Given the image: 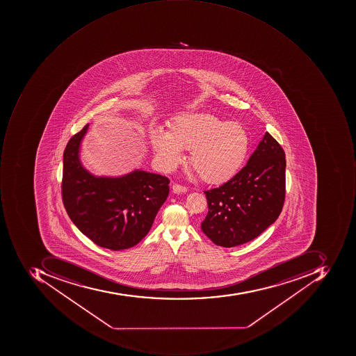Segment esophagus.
I'll return each instance as SVG.
<instances>
[{
    "mask_svg": "<svg viewBox=\"0 0 356 356\" xmlns=\"http://www.w3.org/2000/svg\"><path fill=\"white\" fill-rule=\"evenodd\" d=\"M172 189L175 193H186L187 191V187L183 186L181 184H173Z\"/></svg>",
    "mask_w": 356,
    "mask_h": 356,
    "instance_id": "esophagus-1",
    "label": "esophagus"
}]
</instances>
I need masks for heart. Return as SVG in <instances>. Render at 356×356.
<instances>
[{
    "label": "heart",
    "instance_id": "1",
    "mask_svg": "<svg viewBox=\"0 0 356 356\" xmlns=\"http://www.w3.org/2000/svg\"><path fill=\"white\" fill-rule=\"evenodd\" d=\"M151 143L168 169L183 161L181 149L191 151L189 165L201 181L211 185L230 181L240 172L248 156L250 139L237 122H223L209 113L175 116L168 133L155 129Z\"/></svg>",
    "mask_w": 356,
    "mask_h": 356
}]
</instances>
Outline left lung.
Returning <instances> with one entry per match:
<instances>
[{
  "label": "left lung",
  "instance_id": "left-lung-1",
  "mask_svg": "<svg viewBox=\"0 0 356 356\" xmlns=\"http://www.w3.org/2000/svg\"><path fill=\"white\" fill-rule=\"evenodd\" d=\"M201 230L211 242L235 247L250 242L276 221L286 197V154L266 133L247 165L218 188L205 191Z\"/></svg>",
  "mask_w": 356,
  "mask_h": 356
}]
</instances>
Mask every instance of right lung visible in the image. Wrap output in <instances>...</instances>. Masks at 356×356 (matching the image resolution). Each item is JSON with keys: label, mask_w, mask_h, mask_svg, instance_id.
Returning a JSON list of instances; mask_svg holds the SVG:
<instances>
[{"label": "right lung", "mask_w": 356, "mask_h": 356, "mask_svg": "<svg viewBox=\"0 0 356 356\" xmlns=\"http://www.w3.org/2000/svg\"><path fill=\"white\" fill-rule=\"evenodd\" d=\"M86 124L74 134L63 155L62 200L78 229L102 248H131L149 233L169 195L167 177L135 171L119 179L94 177L78 157Z\"/></svg>", "instance_id": "1"}]
</instances>
